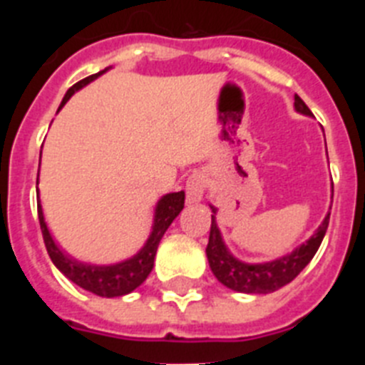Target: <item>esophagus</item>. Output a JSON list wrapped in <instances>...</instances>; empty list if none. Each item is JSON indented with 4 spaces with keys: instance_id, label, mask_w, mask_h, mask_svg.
<instances>
[{
    "instance_id": "1",
    "label": "esophagus",
    "mask_w": 365,
    "mask_h": 365,
    "mask_svg": "<svg viewBox=\"0 0 365 365\" xmlns=\"http://www.w3.org/2000/svg\"><path fill=\"white\" fill-rule=\"evenodd\" d=\"M206 190V177L201 172H193L186 180V193L192 201H199Z\"/></svg>"
}]
</instances>
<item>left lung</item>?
Here are the masks:
<instances>
[{"label":"left lung","mask_w":365,"mask_h":365,"mask_svg":"<svg viewBox=\"0 0 365 365\" xmlns=\"http://www.w3.org/2000/svg\"><path fill=\"white\" fill-rule=\"evenodd\" d=\"M294 108L302 115L312 117L311 109L298 95H294ZM210 208L214 215H212L210 240H208V247H206V257H208L210 269L222 285L232 289V291L245 292V294H269V292L285 287L287 283H291L318 252L322 240L327 232L329 215H331V212H329L318 230L311 235V240L299 245L291 254H287L279 259L250 265V263H243L228 252L227 245L222 241L221 232L217 228V222H215V212L217 210L214 206H210Z\"/></svg>","instance_id":"obj_1"}]
</instances>
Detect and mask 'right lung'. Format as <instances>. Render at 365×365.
I'll list each match as a JSON object with an SVG mask.
<instances>
[{"label":"right lung","mask_w":365,"mask_h":365,"mask_svg":"<svg viewBox=\"0 0 365 365\" xmlns=\"http://www.w3.org/2000/svg\"><path fill=\"white\" fill-rule=\"evenodd\" d=\"M108 69L100 71V73L91 74L87 78L80 80V82L74 83L73 87H69V91L63 96L62 104L58 108V111L66 106L67 100L74 95V93L82 89L83 86H87L89 82H93L95 78H98L100 74L106 73ZM41 159V153H40ZM38 185V180H36ZM185 208V192H173L166 193L164 197H160V201L157 202V208H155V217H153V227H151V234L148 237V241L144 243V247L135 254L130 259L120 261V263H115V265H89V263H82V261L73 259L71 256H67L63 250H60L56 243H54L53 235H51L49 228H47V222L43 219V210H41V205L38 202V219H40V228L41 235H43L45 248L49 252L51 259L56 265V269L69 278L71 282L76 283L78 287L86 289V291L93 292L96 296H102V298H117V296L130 294L131 291H135L140 283H144V279L150 276L151 269H153L155 254H157V248H159L160 240H163L164 232L168 230V227L172 225L173 219L180 214V210Z\"/></svg>","instance_id":"obj_1"}]
</instances>
